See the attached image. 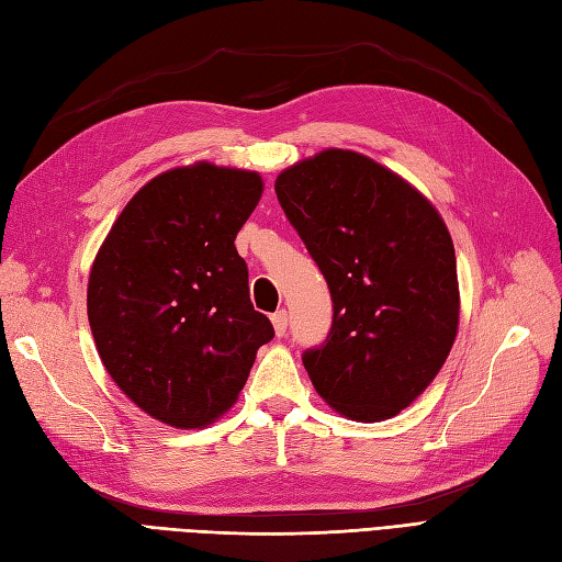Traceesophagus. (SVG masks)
Here are the masks:
<instances>
[{"label": "esophagus", "mask_w": 562, "mask_h": 562, "mask_svg": "<svg viewBox=\"0 0 562 562\" xmlns=\"http://www.w3.org/2000/svg\"><path fill=\"white\" fill-rule=\"evenodd\" d=\"M271 324H273V331H277V336H285V328H289V312L285 310L273 312Z\"/></svg>", "instance_id": "1"}]
</instances>
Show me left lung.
<instances>
[{
  "label": "left lung",
  "mask_w": 562,
  "mask_h": 562,
  "mask_svg": "<svg viewBox=\"0 0 562 562\" xmlns=\"http://www.w3.org/2000/svg\"><path fill=\"white\" fill-rule=\"evenodd\" d=\"M277 198L334 300L331 331L303 364L358 422L398 415L443 367L460 319L456 248L434 204L352 149L279 173Z\"/></svg>",
  "instance_id": "8db88e82"
}]
</instances>
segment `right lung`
I'll use <instances>...</instances> for the list:
<instances>
[{
  "instance_id": "add662e5",
  "label": "right lung",
  "mask_w": 562,
  "mask_h": 562,
  "mask_svg": "<svg viewBox=\"0 0 562 562\" xmlns=\"http://www.w3.org/2000/svg\"><path fill=\"white\" fill-rule=\"evenodd\" d=\"M262 190L257 171L210 161L164 171L131 198L92 262L88 319L102 364L169 427L222 417L273 338L236 250Z\"/></svg>"
}]
</instances>
